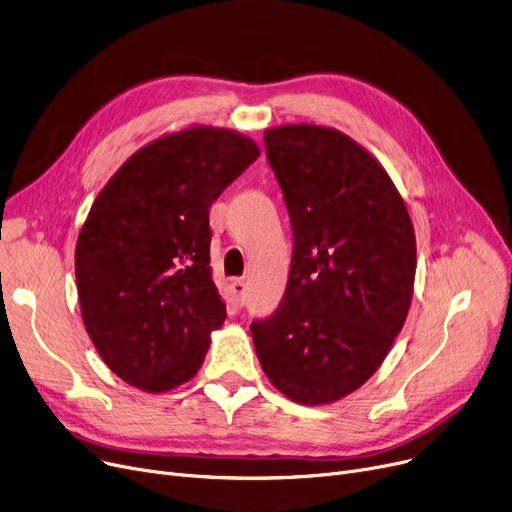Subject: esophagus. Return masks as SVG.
<instances>
[{"label": "esophagus", "mask_w": 512, "mask_h": 512, "mask_svg": "<svg viewBox=\"0 0 512 512\" xmlns=\"http://www.w3.org/2000/svg\"><path fill=\"white\" fill-rule=\"evenodd\" d=\"M231 289H233V302H235V306H241L243 300H246V281H243V279H233L231 281Z\"/></svg>", "instance_id": "34e87169"}]
</instances>
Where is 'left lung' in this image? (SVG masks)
<instances>
[{"label":"left lung","mask_w":512,"mask_h":512,"mask_svg":"<svg viewBox=\"0 0 512 512\" xmlns=\"http://www.w3.org/2000/svg\"><path fill=\"white\" fill-rule=\"evenodd\" d=\"M294 256L281 306L252 323L260 367L304 406L350 396L381 367L415 291L417 239L381 162L321 125L264 131Z\"/></svg>","instance_id":"1"}]
</instances>
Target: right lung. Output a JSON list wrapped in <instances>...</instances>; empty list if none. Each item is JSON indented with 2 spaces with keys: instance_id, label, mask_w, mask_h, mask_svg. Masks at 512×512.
<instances>
[{
  "instance_id": "add662e5",
  "label": "right lung",
  "mask_w": 512,
  "mask_h": 512,
  "mask_svg": "<svg viewBox=\"0 0 512 512\" xmlns=\"http://www.w3.org/2000/svg\"><path fill=\"white\" fill-rule=\"evenodd\" d=\"M258 156L239 131L191 125L143 145L97 193L75 250L81 316L106 367L141 392L196 377L227 319L208 214Z\"/></svg>"
}]
</instances>
